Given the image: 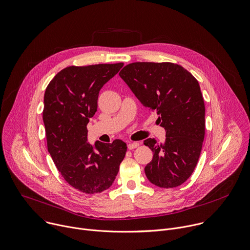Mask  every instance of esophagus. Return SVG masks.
Wrapping results in <instances>:
<instances>
[{
	"instance_id": "1",
	"label": "esophagus",
	"mask_w": 250,
	"mask_h": 250,
	"mask_svg": "<svg viewBox=\"0 0 250 250\" xmlns=\"http://www.w3.org/2000/svg\"><path fill=\"white\" fill-rule=\"evenodd\" d=\"M138 146H139V143H137V142H133V143L128 144V148L129 149H133V148H136Z\"/></svg>"
}]
</instances>
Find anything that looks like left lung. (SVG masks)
<instances>
[{
  "label": "left lung",
  "instance_id": "1",
  "mask_svg": "<svg viewBox=\"0 0 250 250\" xmlns=\"http://www.w3.org/2000/svg\"><path fill=\"white\" fill-rule=\"evenodd\" d=\"M141 104L157 111L166 140L144 141L153 151L146 178L162 188L184 183L194 171L205 137V104L197 80L183 67L164 62H136L119 73Z\"/></svg>",
  "mask_w": 250,
  "mask_h": 250
}]
</instances>
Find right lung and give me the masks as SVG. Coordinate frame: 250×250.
<instances>
[{
    "instance_id": "1",
    "label": "right lung",
    "mask_w": 250,
    "mask_h": 250,
    "mask_svg": "<svg viewBox=\"0 0 250 250\" xmlns=\"http://www.w3.org/2000/svg\"><path fill=\"white\" fill-rule=\"evenodd\" d=\"M123 63L70 66L49 83L44 93L43 122L47 147L64 179L75 189L95 194L108 189L123 161L127 146L87 143L86 125L96 110L101 88Z\"/></svg>"
}]
</instances>
